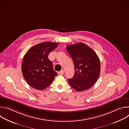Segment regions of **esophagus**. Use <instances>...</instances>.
<instances>
[{
    "mask_svg": "<svg viewBox=\"0 0 129 129\" xmlns=\"http://www.w3.org/2000/svg\"><path fill=\"white\" fill-rule=\"evenodd\" d=\"M64 70H61L60 71H59V72H58V74L59 75H62L64 74Z\"/></svg>",
    "mask_w": 129,
    "mask_h": 129,
    "instance_id": "esophagus-1",
    "label": "esophagus"
}]
</instances>
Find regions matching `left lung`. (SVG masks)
I'll return each mask as SVG.
<instances>
[{
  "label": "left lung",
  "mask_w": 129,
  "mask_h": 129,
  "mask_svg": "<svg viewBox=\"0 0 129 129\" xmlns=\"http://www.w3.org/2000/svg\"><path fill=\"white\" fill-rule=\"evenodd\" d=\"M75 65V73L68 79L70 85L77 91L87 90L99 79L101 71L100 59L95 52L83 43L66 46Z\"/></svg>",
  "instance_id": "left-lung-1"
}]
</instances>
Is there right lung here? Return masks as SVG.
Wrapping results in <instances>:
<instances>
[{
  "instance_id": "add662e5",
  "label": "right lung",
  "mask_w": 129,
  "mask_h": 129,
  "mask_svg": "<svg viewBox=\"0 0 129 129\" xmlns=\"http://www.w3.org/2000/svg\"><path fill=\"white\" fill-rule=\"evenodd\" d=\"M58 43L45 42L31 47L24 55L21 66L23 76L33 88L43 90L49 86L57 73L48 58L49 53L58 46Z\"/></svg>"
}]
</instances>
